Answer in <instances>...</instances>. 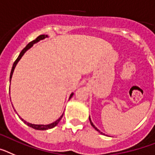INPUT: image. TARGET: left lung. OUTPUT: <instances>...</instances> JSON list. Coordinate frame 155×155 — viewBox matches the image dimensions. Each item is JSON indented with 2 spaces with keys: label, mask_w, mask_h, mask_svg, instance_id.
I'll return each instance as SVG.
<instances>
[{
  "label": "left lung",
  "mask_w": 155,
  "mask_h": 155,
  "mask_svg": "<svg viewBox=\"0 0 155 155\" xmlns=\"http://www.w3.org/2000/svg\"><path fill=\"white\" fill-rule=\"evenodd\" d=\"M89 119H90V124H91V125H92V126H93V127H94V128H95V129L97 130V131H98V132H100V134H103V133H101V132H100V130H98V129H97V127H95V125H94V124H93V122H92V121H91V119H90V117H89Z\"/></svg>",
  "instance_id": "8db88e82"
}]
</instances>
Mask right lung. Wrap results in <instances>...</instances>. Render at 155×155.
Returning <instances> with one entry per match:
<instances>
[{
  "mask_svg": "<svg viewBox=\"0 0 155 155\" xmlns=\"http://www.w3.org/2000/svg\"><path fill=\"white\" fill-rule=\"evenodd\" d=\"M46 37H48V36H47V35H39V36H38V37L36 38L35 39L33 40V41H31V42H29L28 44L27 45H26L25 48H23V49H22V51H21V53L19 54L18 57L17 58V59L15 61V62H14V64H13V66H12V72H11V75H10V82H11V79H12V74H13L14 69H15V66H16L17 63L18 62V61L20 60L21 58V57H22V55H24V53H25V51H27L28 49H29V48H30L32 46L33 44H35V43L38 42V41H39L40 40L44 39L45 38H46ZM72 95H73V93H72V94L70 95V97H69V99H70L71 97H72ZM10 99H11V97H10ZM62 117H63V114H62V115L60 117L58 118V119L56 121H55V122L52 123V124H48V125H37V124H30V123L26 122V121H25V120H24L22 119V118H21V120L23 121V122L25 123V124H27L28 126H29V127H30L33 128V129L40 130H44L51 129V128H53L54 127L56 126V125L58 124V122L60 121V120L62 119Z\"/></svg>",
  "mask_w": 155,
  "mask_h": 155,
  "instance_id": "1",
  "label": "right lung"
}]
</instances>
